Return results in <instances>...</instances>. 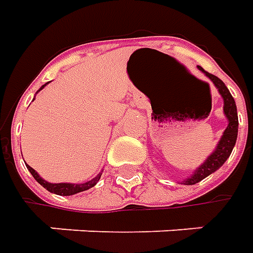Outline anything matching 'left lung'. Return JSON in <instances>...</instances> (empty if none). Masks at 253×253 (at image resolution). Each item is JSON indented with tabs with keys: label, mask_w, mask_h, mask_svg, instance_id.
<instances>
[{
	"label": "left lung",
	"mask_w": 253,
	"mask_h": 253,
	"mask_svg": "<svg viewBox=\"0 0 253 253\" xmlns=\"http://www.w3.org/2000/svg\"><path fill=\"white\" fill-rule=\"evenodd\" d=\"M199 70H201L203 73L209 77L210 80L212 82V84L217 87L219 95L222 97V100H224V114L227 117L228 126L225 128V131H224L221 139L217 143L215 149L206 159V162L201 163L199 168L194 170V173L191 176H189L187 179H184L181 181V184H187V186L199 183L203 179H206L207 176H210L211 173H214L215 170H218L229 158L231 152H232L234 146H235L237 136H238V112H237V105H235V101H234L229 90L227 88V85L222 83V80H219L217 76L210 74L209 72H206L200 66Z\"/></svg>",
	"instance_id": "left-lung-1"
}]
</instances>
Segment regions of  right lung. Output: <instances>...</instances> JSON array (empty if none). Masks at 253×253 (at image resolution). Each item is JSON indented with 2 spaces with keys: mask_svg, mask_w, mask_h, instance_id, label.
I'll use <instances>...</instances> for the list:
<instances>
[{
  "mask_svg": "<svg viewBox=\"0 0 253 253\" xmlns=\"http://www.w3.org/2000/svg\"><path fill=\"white\" fill-rule=\"evenodd\" d=\"M46 84H44V85H46ZM44 85L41 87V90L43 88ZM41 90H39V91H41ZM26 168L31 171V174L34 176V179L36 180L41 186H43L47 191L54 193V194H57V196H73V194H77V193H80V191H85V190L91 189V187H94V186L97 184V181L100 180V177H101L102 174V173H98L95 177H92L91 180H88V181H85V183H82V184H76V183H49V181H46L44 179H42V177H41L29 165H26Z\"/></svg>",
  "mask_w": 253,
  "mask_h": 253,
  "instance_id": "obj_1",
  "label": "right lung"
}]
</instances>
